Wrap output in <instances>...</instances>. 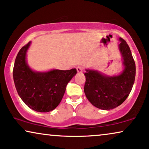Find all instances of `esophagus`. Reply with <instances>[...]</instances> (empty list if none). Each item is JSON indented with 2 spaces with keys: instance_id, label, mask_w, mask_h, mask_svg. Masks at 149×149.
Masks as SVG:
<instances>
[{
  "instance_id": "34e87169",
  "label": "esophagus",
  "mask_w": 149,
  "mask_h": 149,
  "mask_svg": "<svg viewBox=\"0 0 149 149\" xmlns=\"http://www.w3.org/2000/svg\"><path fill=\"white\" fill-rule=\"evenodd\" d=\"M77 70L79 73H81V72H83V68L82 66H77Z\"/></svg>"
}]
</instances>
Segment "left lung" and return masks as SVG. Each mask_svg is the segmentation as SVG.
Segmentation results:
<instances>
[{"instance_id":"left-lung-1","label":"left lung","mask_w":149,"mask_h":149,"mask_svg":"<svg viewBox=\"0 0 149 149\" xmlns=\"http://www.w3.org/2000/svg\"><path fill=\"white\" fill-rule=\"evenodd\" d=\"M119 49L123 58V70L117 76H107L97 70L86 69L84 92L92 105L102 110H111L121 105L133 87L136 64L130 47L119 38Z\"/></svg>"}]
</instances>
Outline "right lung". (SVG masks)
Wrapping results in <instances>:
<instances>
[{"label":"right lung","instance_id":"right-lung-1","mask_svg":"<svg viewBox=\"0 0 149 149\" xmlns=\"http://www.w3.org/2000/svg\"><path fill=\"white\" fill-rule=\"evenodd\" d=\"M31 42L22 47L14 64L13 75L16 90L24 103L34 111L47 113L59 105L66 85L77 74L76 68L35 72L26 62Z\"/></svg>","mask_w":149,"mask_h":149}]
</instances>
